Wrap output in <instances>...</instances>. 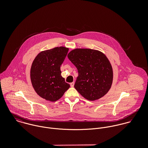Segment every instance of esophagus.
Listing matches in <instances>:
<instances>
[{
  "label": "esophagus",
  "mask_w": 148,
  "mask_h": 148,
  "mask_svg": "<svg viewBox=\"0 0 148 148\" xmlns=\"http://www.w3.org/2000/svg\"><path fill=\"white\" fill-rule=\"evenodd\" d=\"M74 84H75V83L74 82H72L71 83H70V85L71 87H73L74 86Z\"/></svg>",
  "instance_id": "obj_1"
}]
</instances>
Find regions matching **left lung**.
Returning <instances> with one entry per match:
<instances>
[{
  "instance_id": "8db88e82",
  "label": "left lung",
  "mask_w": 148,
  "mask_h": 148,
  "mask_svg": "<svg viewBox=\"0 0 148 148\" xmlns=\"http://www.w3.org/2000/svg\"><path fill=\"white\" fill-rule=\"evenodd\" d=\"M68 58L78 71L74 86L85 99L94 101L108 93L113 82V69L103 52L76 48L68 54Z\"/></svg>"
}]
</instances>
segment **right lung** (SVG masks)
Masks as SVG:
<instances>
[{
  "mask_svg": "<svg viewBox=\"0 0 148 148\" xmlns=\"http://www.w3.org/2000/svg\"><path fill=\"white\" fill-rule=\"evenodd\" d=\"M68 50V48L59 47L44 51L36 56L32 64V84L38 95L46 100H58L70 87L62 76L60 71Z\"/></svg>",
  "mask_w": 148,
  "mask_h": 148,
  "instance_id": "right-lung-1",
  "label": "right lung"
}]
</instances>
